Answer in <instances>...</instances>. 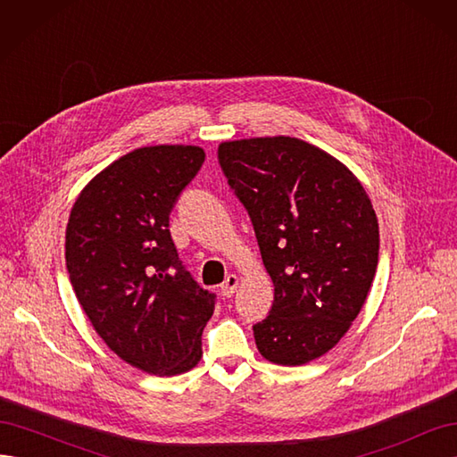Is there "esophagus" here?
Wrapping results in <instances>:
<instances>
[{
    "instance_id": "obj_1",
    "label": "esophagus",
    "mask_w": 457,
    "mask_h": 457,
    "mask_svg": "<svg viewBox=\"0 0 457 457\" xmlns=\"http://www.w3.org/2000/svg\"><path fill=\"white\" fill-rule=\"evenodd\" d=\"M237 287H238V276L228 274L227 280L220 284V294H223L225 297H232L234 292H237Z\"/></svg>"
}]
</instances>
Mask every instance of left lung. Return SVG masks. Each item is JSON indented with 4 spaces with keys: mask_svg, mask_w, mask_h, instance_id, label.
Here are the masks:
<instances>
[{
    "mask_svg": "<svg viewBox=\"0 0 457 457\" xmlns=\"http://www.w3.org/2000/svg\"><path fill=\"white\" fill-rule=\"evenodd\" d=\"M217 158L274 284L267 318L253 324L257 349L274 364H307L364 305L379 255L376 212L341 162L294 137L223 143Z\"/></svg>",
    "mask_w": 457,
    "mask_h": 457,
    "instance_id": "obj_1",
    "label": "left lung"
}]
</instances>
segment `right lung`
I'll return each instance as SVG.
<instances>
[{
    "label": "right lung",
    "instance_id": "add662e5",
    "mask_svg": "<svg viewBox=\"0 0 457 457\" xmlns=\"http://www.w3.org/2000/svg\"><path fill=\"white\" fill-rule=\"evenodd\" d=\"M204 160L200 146L137 148L81 190L68 219L66 269L79 305L121 361L154 376L200 362L215 309L170 232V213Z\"/></svg>",
    "mask_w": 457,
    "mask_h": 457
}]
</instances>
